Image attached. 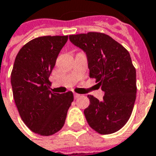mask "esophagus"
I'll list each match as a JSON object with an SVG mask.
<instances>
[{
	"label": "esophagus",
	"mask_w": 156,
	"mask_h": 156,
	"mask_svg": "<svg viewBox=\"0 0 156 156\" xmlns=\"http://www.w3.org/2000/svg\"><path fill=\"white\" fill-rule=\"evenodd\" d=\"M80 95H79V94H77V93H74V97H75V98H76V99L79 98Z\"/></svg>",
	"instance_id": "34e87169"
}]
</instances>
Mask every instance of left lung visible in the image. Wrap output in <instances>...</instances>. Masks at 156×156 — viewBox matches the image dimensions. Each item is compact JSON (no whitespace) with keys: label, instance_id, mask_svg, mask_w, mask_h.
Wrapping results in <instances>:
<instances>
[{"label":"left lung","instance_id":"1","mask_svg":"<svg viewBox=\"0 0 156 156\" xmlns=\"http://www.w3.org/2000/svg\"><path fill=\"white\" fill-rule=\"evenodd\" d=\"M70 41L87 56L90 77L105 92L101 101L89 95L84 114L89 126L101 135L118 131L132 113L136 98V71L123 45L104 33L70 35Z\"/></svg>","mask_w":156,"mask_h":156}]
</instances>
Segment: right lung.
<instances>
[{
    "instance_id": "add662e5",
    "label": "right lung",
    "mask_w": 156,
    "mask_h": 156,
    "mask_svg": "<svg viewBox=\"0 0 156 156\" xmlns=\"http://www.w3.org/2000/svg\"><path fill=\"white\" fill-rule=\"evenodd\" d=\"M68 36L37 37L18 52L11 71L15 103L27 126L41 136H51L63 127L73 93L50 90L49 76Z\"/></svg>"
}]
</instances>
